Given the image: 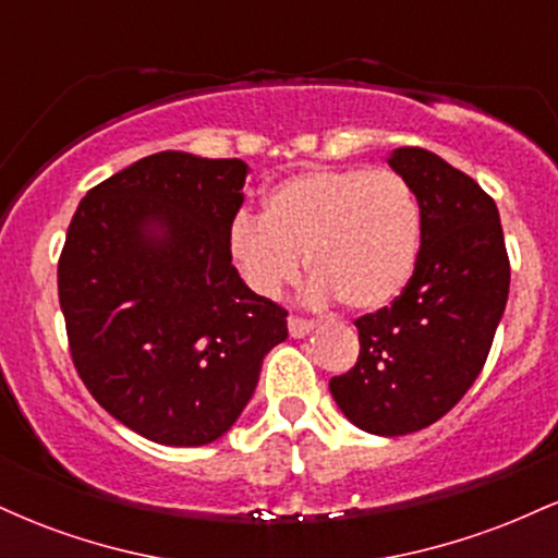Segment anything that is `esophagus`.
<instances>
[{"instance_id": "34e87169", "label": "esophagus", "mask_w": 558, "mask_h": 558, "mask_svg": "<svg viewBox=\"0 0 558 558\" xmlns=\"http://www.w3.org/2000/svg\"><path fill=\"white\" fill-rule=\"evenodd\" d=\"M315 330V319H306V317H288V332H291L293 338H304L310 336V332Z\"/></svg>"}]
</instances>
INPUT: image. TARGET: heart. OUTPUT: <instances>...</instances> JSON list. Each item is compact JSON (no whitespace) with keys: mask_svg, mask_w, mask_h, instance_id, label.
I'll return each mask as SVG.
<instances>
[{"mask_svg":"<svg viewBox=\"0 0 558 558\" xmlns=\"http://www.w3.org/2000/svg\"><path fill=\"white\" fill-rule=\"evenodd\" d=\"M228 254L252 291L278 296L306 267L312 296H338L356 312L393 304L412 283L422 248V209L393 170L317 168L280 181L265 217L239 213Z\"/></svg>","mask_w":558,"mask_h":558,"instance_id":"1","label":"heart"}]
</instances>
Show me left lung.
I'll use <instances>...</instances> for the list:
<instances>
[{"mask_svg":"<svg viewBox=\"0 0 558 558\" xmlns=\"http://www.w3.org/2000/svg\"><path fill=\"white\" fill-rule=\"evenodd\" d=\"M388 165L422 209L417 270L393 304L356 319L360 356L330 393L356 427L393 438L433 425L477 380L511 270L496 202L466 172L420 146Z\"/></svg>","mask_w":558,"mask_h":558,"instance_id":"obj_1","label":"left lung"}]
</instances>
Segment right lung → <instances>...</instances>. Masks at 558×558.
Returning <instances> with one entry per match:
<instances>
[{
    "label": "right lung",
    "instance_id": "right-lung-1",
    "mask_svg": "<svg viewBox=\"0 0 558 558\" xmlns=\"http://www.w3.org/2000/svg\"><path fill=\"white\" fill-rule=\"evenodd\" d=\"M248 165L159 151L94 185L57 265L83 386L133 433L204 446L230 430L288 312L228 254Z\"/></svg>",
    "mask_w": 558,
    "mask_h": 558
}]
</instances>
